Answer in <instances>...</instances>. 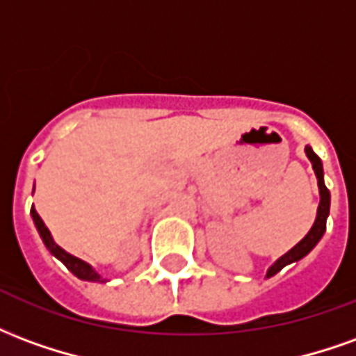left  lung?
Masks as SVG:
<instances>
[{
    "label": "left lung",
    "instance_id": "8db88e82",
    "mask_svg": "<svg viewBox=\"0 0 356 356\" xmlns=\"http://www.w3.org/2000/svg\"><path fill=\"white\" fill-rule=\"evenodd\" d=\"M305 152H307V158L311 160L313 163V170L316 173V179H318V188H321V204H318V213H316V221H314L313 229L309 231L305 238L299 242L298 246H293L288 252V254H284L278 261L273 265V267L267 270V276H273L276 275L278 270H282L286 265H290L293 261H299L301 257H305L311 250H313L316 244H318V240L322 238V234L326 231V219H328V213H330V191L326 188L324 185V171H322V162L318 156L314 154L313 148L311 147H305Z\"/></svg>",
    "mask_w": 356,
    "mask_h": 356
}]
</instances>
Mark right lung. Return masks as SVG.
<instances>
[{
	"label": "right lung",
	"instance_id": "add662e5",
	"mask_svg": "<svg viewBox=\"0 0 356 356\" xmlns=\"http://www.w3.org/2000/svg\"><path fill=\"white\" fill-rule=\"evenodd\" d=\"M30 213H32V217H34V223L35 227H38V232H40V236H42L43 244L47 246V250H49L51 254L55 255L57 259H60V261L65 263L66 268H68L72 275H76L78 278H81V280H89V282H106L101 275H97V273H95L93 268H91V265H88L86 261H81V259H78V257H74V255L66 254L63 248L57 246V244L53 242L49 229L45 227V223L42 221V217L38 216V211H35L34 208H32Z\"/></svg>",
	"mask_w": 356,
	"mask_h": 356
}]
</instances>
